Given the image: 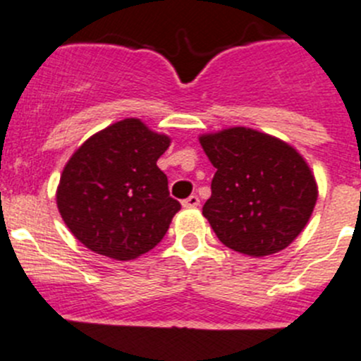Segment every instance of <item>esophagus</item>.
Returning a JSON list of instances; mask_svg holds the SVG:
<instances>
[{"instance_id": "obj_1", "label": "esophagus", "mask_w": 361, "mask_h": 361, "mask_svg": "<svg viewBox=\"0 0 361 361\" xmlns=\"http://www.w3.org/2000/svg\"><path fill=\"white\" fill-rule=\"evenodd\" d=\"M181 204H183L185 208H194V207H200V197L197 196H188L187 200L181 201Z\"/></svg>"}]
</instances>
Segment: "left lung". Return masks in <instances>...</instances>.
I'll list each match as a JSON object with an SVG mask.
<instances>
[{"instance_id":"obj_1","label":"left lung","mask_w":361,"mask_h":361,"mask_svg":"<svg viewBox=\"0 0 361 361\" xmlns=\"http://www.w3.org/2000/svg\"><path fill=\"white\" fill-rule=\"evenodd\" d=\"M215 167L203 215L219 240L249 257L287 247L306 226L317 185L301 154L251 128L200 139Z\"/></svg>"}]
</instances>
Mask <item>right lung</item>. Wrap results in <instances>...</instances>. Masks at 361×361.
<instances>
[{
	"instance_id": "add662e5",
	"label": "right lung",
	"mask_w": 361,
	"mask_h": 361,
	"mask_svg": "<svg viewBox=\"0 0 361 361\" xmlns=\"http://www.w3.org/2000/svg\"><path fill=\"white\" fill-rule=\"evenodd\" d=\"M169 142L139 119H124L71 157L56 204L71 233L90 251L131 260L164 238L181 208L157 165Z\"/></svg>"
}]
</instances>
